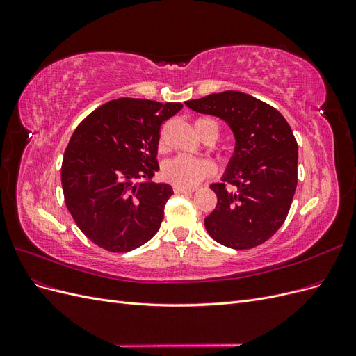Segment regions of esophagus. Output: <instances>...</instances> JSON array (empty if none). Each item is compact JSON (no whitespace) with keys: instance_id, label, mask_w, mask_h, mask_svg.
<instances>
[{"instance_id":"34e87169","label":"esophagus","mask_w":356,"mask_h":356,"mask_svg":"<svg viewBox=\"0 0 356 356\" xmlns=\"http://www.w3.org/2000/svg\"><path fill=\"white\" fill-rule=\"evenodd\" d=\"M195 190L193 188H184V187H174V193L175 195H190V193H193Z\"/></svg>"}]
</instances>
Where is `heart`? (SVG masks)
I'll return each mask as SVG.
<instances>
[{
	"instance_id": "1",
	"label": "heart",
	"mask_w": 356,
	"mask_h": 356,
	"mask_svg": "<svg viewBox=\"0 0 356 356\" xmlns=\"http://www.w3.org/2000/svg\"><path fill=\"white\" fill-rule=\"evenodd\" d=\"M195 129L202 139L211 136L215 141L220 135V127L217 122L211 120V118H197L195 122ZM211 174L212 165L209 161L197 160L187 156H177L166 161L163 168V175L170 184L184 188H193Z\"/></svg>"
}]
</instances>
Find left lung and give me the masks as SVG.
<instances>
[{"instance_id":"obj_1","label":"left lung","mask_w":356,"mask_h":356,"mask_svg":"<svg viewBox=\"0 0 356 356\" xmlns=\"http://www.w3.org/2000/svg\"><path fill=\"white\" fill-rule=\"evenodd\" d=\"M186 105L222 118L236 138L222 182L211 186L218 202L204 227L213 241L233 250L264 243L284 224L297 187V141L288 122L272 105L234 90Z\"/></svg>"}]
</instances>
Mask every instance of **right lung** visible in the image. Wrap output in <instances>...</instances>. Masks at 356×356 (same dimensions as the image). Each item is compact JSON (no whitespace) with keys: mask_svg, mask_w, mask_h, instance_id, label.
I'll return each mask as SVG.
<instances>
[{"mask_svg":"<svg viewBox=\"0 0 356 356\" xmlns=\"http://www.w3.org/2000/svg\"><path fill=\"white\" fill-rule=\"evenodd\" d=\"M179 102L120 98L101 105L75 129L62 160L65 204L86 238L110 252H127L160 229L168 184L159 170L160 127Z\"/></svg>","mask_w":356,"mask_h":356,"instance_id":"add662e5","label":"right lung"}]
</instances>
